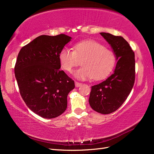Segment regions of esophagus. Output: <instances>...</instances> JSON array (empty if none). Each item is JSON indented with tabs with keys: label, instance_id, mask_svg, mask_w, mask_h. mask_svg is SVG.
Returning a JSON list of instances; mask_svg holds the SVG:
<instances>
[{
	"label": "esophagus",
	"instance_id": "obj_1",
	"mask_svg": "<svg viewBox=\"0 0 154 154\" xmlns=\"http://www.w3.org/2000/svg\"><path fill=\"white\" fill-rule=\"evenodd\" d=\"M75 87H79L81 85H82V83H79V82H77V81H75Z\"/></svg>",
	"mask_w": 154,
	"mask_h": 154
}]
</instances>
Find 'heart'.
Wrapping results in <instances>:
<instances>
[{
  "instance_id": "b5f03b06",
  "label": "heart",
  "mask_w": 154,
  "mask_h": 154,
  "mask_svg": "<svg viewBox=\"0 0 154 154\" xmlns=\"http://www.w3.org/2000/svg\"><path fill=\"white\" fill-rule=\"evenodd\" d=\"M82 60V67L75 71L74 77L80 80H100L109 75L115 65L113 52L94 40H85L74 45L73 51L63 48L59 54L61 67L71 73Z\"/></svg>"
}]
</instances>
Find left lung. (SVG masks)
Listing matches in <instances>:
<instances>
[{"label":"left lung","mask_w":154,"mask_h":154,"mask_svg":"<svg viewBox=\"0 0 154 154\" xmlns=\"http://www.w3.org/2000/svg\"><path fill=\"white\" fill-rule=\"evenodd\" d=\"M100 34L110 45L117 63L110 77L91 87L89 102L94 111L108 114L119 109L131 92L135 81V56L122 36L105 32Z\"/></svg>","instance_id":"left-lung-1"}]
</instances>
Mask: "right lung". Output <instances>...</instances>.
Wrapping results in <instances>:
<instances>
[{"instance_id":"obj_1","label":"right lung","mask_w":154,"mask_h":154,"mask_svg":"<svg viewBox=\"0 0 154 154\" xmlns=\"http://www.w3.org/2000/svg\"><path fill=\"white\" fill-rule=\"evenodd\" d=\"M71 40L65 34L42 35L23 47L14 73L20 93L32 112L54 119L67 109V95L75 83L61 68L59 54Z\"/></svg>"}]
</instances>
